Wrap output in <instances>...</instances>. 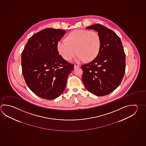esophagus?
I'll use <instances>...</instances> for the list:
<instances>
[{
  "mask_svg": "<svg viewBox=\"0 0 146 146\" xmlns=\"http://www.w3.org/2000/svg\"><path fill=\"white\" fill-rule=\"evenodd\" d=\"M79 67H80V66H78V65H74V69H77V68H79Z\"/></svg>",
  "mask_w": 146,
  "mask_h": 146,
  "instance_id": "obj_1",
  "label": "esophagus"
}]
</instances>
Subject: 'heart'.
<instances>
[{
	"label": "heart",
	"instance_id": "obj_1",
	"mask_svg": "<svg viewBox=\"0 0 146 146\" xmlns=\"http://www.w3.org/2000/svg\"><path fill=\"white\" fill-rule=\"evenodd\" d=\"M101 46V38L97 32L78 29L69 33L64 41H58L57 49L66 60H71L76 52L78 60L89 62L97 58Z\"/></svg>",
	"mask_w": 146,
	"mask_h": 146
}]
</instances>
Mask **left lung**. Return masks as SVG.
<instances>
[{
    "label": "left lung",
    "instance_id": "obj_1",
    "mask_svg": "<svg viewBox=\"0 0 146 146\" xmlns=\"http://www.w3.org/2000/svg\"><path fill=\"white\" fill-rule=\"evenodd\" d=\"M86 28L98 33L102 46L95 60L82 66V80L91 94L104 96L121 84L125 70V54L121 40L114 31L99 24Z\"/></svg>",
    "mask_w": 146,
    "mask_h": 146
}]
</instances>
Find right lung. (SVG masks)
<instances>
[{"label": "right lung", "instance_id": "add662e5", "mask_svg": "<svg viewBox=\"0 0 146 146\" xmlns=\"http://www.w3.org/2000/svg\"><path fill=\"white\" fill-rule=\"evenodd\" d=\"M66 31L45 28L29 38L22 53L23 76L28 87L42 99L54 100L63 93L74 65L59 55L57 44Z\"/></svg>", "mask_w": 146, "mask_h": 146}]
</instances>
